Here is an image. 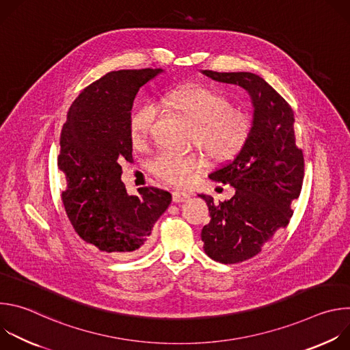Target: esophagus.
<instances>
[{"label": "esophagus", "mask_w": 350, "mask_h": 350, "mask_svg": "<svg viewBox=\"0 0 350 350\" xmlns=\"http://www.w3.org/2000/svg\"><path fill=\"white\" fill-rule=\"evenodd\" d=\"M188 196H189V193L185 191H173V201L174 202H184V201H187Z\"/></svg>", "instance_id": "1"}]
</instances>
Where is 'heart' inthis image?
Masks as SVG:
<instances>
[{
    "label": "heart",
    "mask_w": 350,
    "mask_h": 350,
    "mask_svg": "<svg viewBox=\"0 0 350 350\" xmlns=\"http://www.w3.org/2000/svg\"><path fill=\"white\" fill-rule=\"evenodd\" d=\"M159 104L174 109L193 123L192 142L201 146L213 161H226L234 157L249 135L247 116L231 107L230 99L215 88L202 84H187L166 91ZM157 108L144 103L129 115V138L134 148L146 144L157 120ZM206 167V157L202 152L187 155L161 154L149 169L162 183L172 187L189 185L198 173Z\"/></svg>",
    "instance_id": "obj_1"
}]
</instances>
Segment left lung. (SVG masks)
Returning <instances> with one entry per match:
<instances>
[{"label":"left lung","instance_id":"8db88e82","mask_svg":"<svg viewBox=\"0 0 350 350\" xmlns=\"http://www.w3.org/2000/svg\"><path fill=\"white\" fill-rule=\"evenodd\" d=\"M208 77L243 87L252 99L254 122L247 139L234 159L209 177L235 188L231 199L215 204L205 199L211 221L202 228L205 254L234 265L256 256L293 215L291 204L301 195L305 159L295 139L291 105L260 76L249 72L202 70Z\"/></svg>","mask_w":350,"mask_h":350}]
</instances>
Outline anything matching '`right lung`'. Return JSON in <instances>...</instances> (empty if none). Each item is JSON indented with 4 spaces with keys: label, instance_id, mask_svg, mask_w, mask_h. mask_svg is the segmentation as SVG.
<instances>
[{
    "label": "right lung",
    "instance_id": "right-lung-1",
    "mask_svg": "<svg viewBox=\"0 0 350 350\" xmlns=\"http://www.w3.org/2000/svg\"><path fill=\"white\" fill-rule=\"evenodd\" d=\"M162 69L109 72L75 99L61 131L58 167L66 176L62 202L81 239L112 256H134L172 202L170 192L142 187L129 195L120 162H133L127 122L133 101Z\"/></svg>",
    "mask_w": 350,
    "mask_h": 350
}]
</instances>
